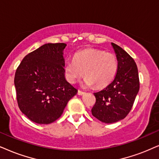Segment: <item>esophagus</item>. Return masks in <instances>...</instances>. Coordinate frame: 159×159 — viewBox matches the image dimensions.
Here are the masks:
<instances>
[{"label": "esophagus", "instance_id": "esophagus-1", "mask_svg": "<svg viewBox=\"0 0 159 159\" xmlns=\"http://www.w3.org/2000/svg\"><path fill=\"white\" fill-rule=\"evenodd\" d=\"M85 92L84 91H81V90H78V95H82V94H84Z\"/></svg>", "mask_w": 159, "mask_h": 159}]
</instances>
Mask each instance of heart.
<instances>
[{"label": "heart", "mask_w": 159, "mask_h": 159, "mask_svg": "<svg viewBox=\"0 0 159 159\" xmlns=\"http://www.w3.org/2000/svg\"><path fill=\"white\" fill-rule=\"evenodd\" d=\"M118 68L116 56L99 49L83 50L73 56V61L65 62L64 71L70 83L74 84L82 76H86L84 85L103 88L115 77Z\"/></svg>", "instance_id": "1"}]
</instances>
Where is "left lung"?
I'll return each mask as SVG.
<instances>
[{
	"mask_svg": "<svg viewBox=\"0 0 159 159\" xmlns=\"http://www.w3.org/2000/svg\"><path fill=\"white\" fill-rule=\"evenodd\" d=\"M118 61L117 72L111 83L94 93L96 102L92 108L94 117L105 123H113L128 115L139 90L136 64L122 48L111 43Z\"/></svg>",
	"mask_w": 159,
	"mask_h": 159,
	"instance_id": "obj_1",
	"label": "left lung"
}]
</instances>
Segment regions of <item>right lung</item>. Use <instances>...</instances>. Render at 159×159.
<instances>
[{"label":"right lung","instance_id":"obj_1","mask_svg":"<svg viewBox=\"0 0 159 159\" xmlns=\"http://www.w3.org/2000/svg\"><path fill=\"white\" fill-rule=\"evenodd\" d=\"M65 43H48L26 55L18 66L15 86L18 106L32 122L50 124L59 119L78 90L66 81Z\"/></svg>","mask_w":159,"mask_h":159}]
</instances>
